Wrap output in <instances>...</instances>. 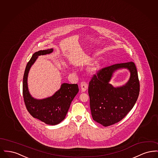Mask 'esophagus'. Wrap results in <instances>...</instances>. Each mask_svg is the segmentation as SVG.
<instances>
[{"mask_svg":"<svg viewBox=\"0 0 158 158\" xmlns=\"http://www.w3.org/2000/svg\"><path fill=\"white\" fill-rule=\"evenodd\" d=\"M80 86H81V89L82 92H85L87 90L88 88V85L85 82H82L80 84Z\"/></svg>","mask_w":158,"mask_h":158,"instance_id":"obj_1","label":"esophagus"}]
</instances>
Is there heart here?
Masks as SVG:
<instances>
[{"label": "heart", "instance_id": "obj_1", "mask_svg": "<svg viewBox=\"0 0 158 158\" xmlns=\"http://www.w3.org/2000/svg\"><path fill=\"white\" fill-rule=\"evenodd\" d=\"M100 68H101V63L99 61H97L95 63H94L89 68V72L92 75L95 74L98 72Z\"/></svg>", "mask_w": 158, "mask_h": 158}]
</instances>
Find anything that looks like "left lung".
Instances as JSON below:
<instances>
[{"instance_id":"1","label":"left lung","mask_w":158,"mask_h":158,"mask_svg":"<svg viewBox=\"0 0 158 158\" xmlns=\"http://www.w3.org/2000/svg\"><path fill=\"white\" fill-rule=\"evenodd\" d=\"M127 68L130 79L124 85L114 87L109 83L115 71ZM140 83L135 64L133 61L102 68L92 77L88 88L93 120L104 127L121 120L133 108L138 98Z\"/></svg>"}]
</instances>
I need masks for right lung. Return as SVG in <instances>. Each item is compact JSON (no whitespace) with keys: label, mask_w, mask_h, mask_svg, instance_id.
Masks as SVG:
<instances>
[{"label":"right lung","mask_w":158,"mask_h":158,"mask_svg":"<svg viewBox=\"0 0 158 158\" xmlns=\"http://www.w3.org/2000/svg\"><path fill=\"white\" fill-rule=\"evenodd\" d=\"M53 48L40 50L33 54L27 64L23 78V97L28 111L35 118L47 124L56 125L65 118L70 104L79 92L77 84H61L60 89L50 97L43 99L33 98L28 88V75L31 67L38 57L53 52Z\"/></svg>","instance_id":"1"}]
</instances>
